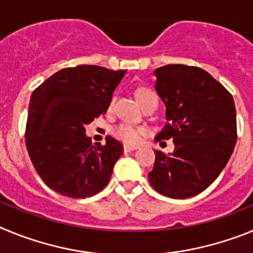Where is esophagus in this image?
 Listing matches in <instances>:
<instances>
[{
  "label": "esophagus",
  "mask_w": 253,
  "mask_h": 253,
  "mask_svg": "<svg viewBox=\"0 0 253 253\" xmlns=\"http://www.w3.org/2000/svg\"><path fill=\"white\" fill-rule=\"evenodd\" d=\"M137 149V146H130V144H124V151L125 152H131Z\"/></svg>",
  "instance_id": "obj_1"
}]
</instances>
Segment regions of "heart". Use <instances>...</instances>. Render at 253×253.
I'll return each instance as SVG.
<instances>
[{"mask_svg":"<svg viewBox=\"0 0 253 253\" xmlns=\"http://www.w3.org/2000/svg\"><path fill=\"white\" fill-rule=\"evenodd\" d=\"M152 92L148 88H140L137 91V97L139 100L140 104L144 102V100L148 97ZM113 105V102H111ZM147 133V130L142 126H138V125L128 124V123H122V124L116 125L115 128L113 129V134L115 135L118 139L123 140L124 143H129V144H137L144 134Z\"/></svg>","mask_w":253,"mask_h":253,"instance_id":"heart-1","label":"heart"}]
</instances>
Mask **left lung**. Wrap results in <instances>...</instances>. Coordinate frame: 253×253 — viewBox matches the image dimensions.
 Listing matches in <instances>:
<instances>
[{
  "instance_id": "left-lung-1",
  "label": "left lung",
  "mask_w": 253,
  "mask_h": 253,
  "mask_svg": "<svg viewBox=\"0 0 253 253\" xmlns=\"http://www.w3.org/2000/svg\"><path fill=\"white\" fill-rule=\"evenodd\" d=\"M154 76L169 122L154 139H172L175 149L169 154L154 151L149 182L169 198H191L207 189L231 158L237 142L233 97L199 67L169 64Z\"/></svg>"
}]
</instances>
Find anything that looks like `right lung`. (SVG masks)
I'll use <instances>...</instances> for the list:
<instances>
[{"label":"right lung","instance_id":"obj_1","mask_svg":"<svg viewBox=\"0 0 253 253\" xmlns=\"http://www.w3.org/2000/svg\"><path fill=\"white\" fill-rule=\"evenodd\" d=\"M126 71L77 66L35 88L26 122V148L44 184L68 198H90L107 185L124 152L113 137L92 144L86 126L106 113Z\"/></svg>","mask_w":253,"mask_h":253}]
</instances>
